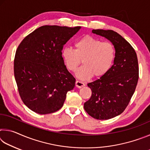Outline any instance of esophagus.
Segmentation results:
<instances>
[{
    "label": "esophagus",
    "mask_w": 150,
    "mask_h": 150,
    "mask_svg": "<svg viewBox=\"0 0 150 150\" xmlns=\"http://www.w3.org/2000/svg\"><path fill=\"white\" fill-rule=\"evenodd\" d=\"M75 86L77 87V88H81L83 87H84L85 86V83L81 82V81H76L75 82Z\"/></svg>",
    "instance_id": "esophagus-1"
}]
</instances>
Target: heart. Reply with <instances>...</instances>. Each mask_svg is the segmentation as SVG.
Here are the masks:
<instances>
[{
  "label": "heart",
  "mask_w": 150,
  "mask_h": 150,
  "mask_svg": "<svg viewBox=\"0 0 150 150\" xmlns=\"http://www.w3.org/2000/svg\"><path fill=\"white\" fill-rule=\"evenodd\" d=\"M75 50L65 47L62 51V57L67 69L75 71L81 60L83 63L76 72L77 77L85 80L95 75L100 77L107 73L115 58V48L108 42L87 35L75 43Z\"/></svg>",
  "instance_id": "heart-1"
}]
</instances>
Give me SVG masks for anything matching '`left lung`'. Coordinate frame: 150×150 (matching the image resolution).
I'll return each mask as SVG.
<instances>
[{
  "mask_svg": "<svg viewBox=\"0 0 150 150\" xmlns=\"http://www.w3.org/2000/svg\"><path fill=\"white\" fill-rule=\"evenodd\" d=\"M92 32L112 43L115 58L105 75L88 83L92 95L84 108L94 118L108 120L122 113L130 103L139 78L138 58L132 46L117 32L111 30Z\"/></svg>",
  "mask_w": 150,
  "mask_h": 150,
  "instance_id": "8db88e82",
  "label": "left lung"
}]
</instances>
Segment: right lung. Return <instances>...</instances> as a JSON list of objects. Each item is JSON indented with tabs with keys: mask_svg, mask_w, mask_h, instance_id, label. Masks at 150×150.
<instances>
[{
	"mask_svg": "<svg viewBox=\"0 0 150 150\" xmlns=\"http://www.w3.org/2000/svg\"><path fill=\"white\" fill-rule=\"evenodd\" d=\"M80 26L45 25L24 38L18 47L14 73L19 95L24 105L40 115L51 114L62 107L75 79L64 64L63 45Z\"/></svg>",
	"mask_w": 150,
	"mask_h": 150,
	"instance_id": "right-lung-1",
	"label": "right lung"
}]
</instances>
